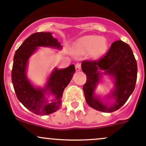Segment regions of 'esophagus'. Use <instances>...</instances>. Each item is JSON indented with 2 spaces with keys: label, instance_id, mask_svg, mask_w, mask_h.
Returning <instances> with one entry per match:
<instances>
[{
  "label": "esophagus",
  "instance_id": "obj_1",
  "mask_svg": "<svg viewBox=\"0 0 146 146\" xmlns=\"http://www.w3.org/2000/svg\"><path fill=\"white\" fill-rule=\"evenodd\" d=\"M81 70V65L80 64H76V70L77 72L80 71Z\"/></svg>",
  "mask_w": 146,
  "mask_h": 146
}]
</instances>
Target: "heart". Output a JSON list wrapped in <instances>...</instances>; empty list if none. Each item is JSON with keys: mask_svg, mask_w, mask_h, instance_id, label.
I'll use <instances>...</instances> for the list:
<instances>
[{"mask_svg": "<svg viewBox=\"0 0 146 146\" xmlns=\"http://www.w3.org/2000/svg\"><path fill=\"white\" fill-rule=\"evenodd\" d=\"M74 49L80 52H90L94 59H99L106 53L108 41L103 36L86 35L77 40L74 44Z\"/></svg>", "mask_w": 146, "mask_h": 146, "instance_id": "obj_1", "label": "heart"}]
</instances>
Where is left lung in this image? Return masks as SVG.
Returning a JSON list of instances; mask_svg holds the SVG:
<instances>
[{"instance_id": "8db88e82", "label": "left lung", "mask_w": 146, "mask_h": 146, "mask_svg": "<svg viewBox=\"0 0 146 146\" xmlns=\"http://www.w3.org/2000/svg\"><path fill=\"white\" fill-rule=\"evenodd\" d=\"M81 67L86 76V82L83 86L86 101L94 110L106 113L116 111L127 102L134 90L137 61L130 46L123 41L113 42L106 55L99 61H85ZM105 76L110 78L113 87L102 98L95 90L104 82Z\"/></svg>"}]
</instances>
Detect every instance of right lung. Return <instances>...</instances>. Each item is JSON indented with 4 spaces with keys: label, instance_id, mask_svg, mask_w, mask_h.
Returning <instances> with one entry per match:
<instances>
[{
    "label": "right lung",
    "instance_id": "1",
    "mask_svg": "<svg viewBox=\"0 0 146 146\" xmlns=\"http://www.w3.org/2000/svg\"><path fill=\"white\" fill-rule=\"evenodd\" d=\"M40 47L62 50V46L51 33H36L27 38L16 51L12 70V81L18 100L37 115L55 112L62 105L64 90L76 72L75 66L52 69L45 85L35 86L27 75L29 59Z\"/></svg>",
    "mask_w": 146,
    "mask_h": 146
}]
</instances>
